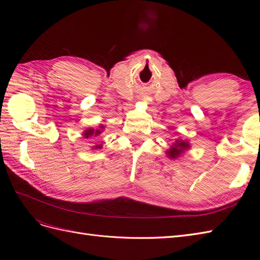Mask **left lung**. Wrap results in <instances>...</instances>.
Returning <instances> with one entry per match:
<instances>
[{
  "instance_id": "obj_1",
  "label": "left lung",
  "mask_w": 260,
  "mask_h": 260,
  "mask_svg": "<svg viewBox=\"0 0 260 260\" xmlns=\"http://www.w3.org/2000/svg\"><path fill=\"white\" fill-rule=\"evenodd\" d=\"M186 148H188L187 142H184V141H177L175 145H172L167 153L170 158H177V157L182 154Z\"/></svg>"
}]
</instances>
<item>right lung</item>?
<instances>
[{
    "mask_svg": "<svg viewBox=\"0 0 260 260\" xmlns=\"http://www.w3.org/2000/svg\"><path fill=\"white\" fill-rule=\"evenodd\" d=\"M103 129H104V125H101L100 129L98 130H94V129H88L85 132H84V137L85 138H89V137H98L100 136L102 132H103ZM102 145H96L95 148H101Z\"/></svg>",
    "mask_w": 260,
    "mask_h": 260,
    "instance_id": "1",
    "label": "right lung"
}]
</instances>
